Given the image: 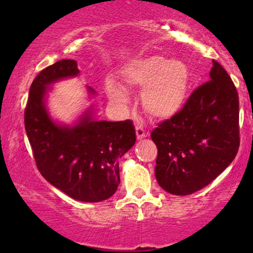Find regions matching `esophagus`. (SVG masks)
Segmentation results:
<instances>
[{
  "label": "esophagus",
  "mask_w": 253,
  "mask_h": 253,
  "mask_svg": "<svg viewBox=\"0 0 253 253\" xmlns=\"http://www.w3.org/2000/svg\"><path fill=\"white\" fill-rule=\"evenodd\" d=\"M136 134H137V139H143V138L147 137V133L145 132V130L143 129V127L140 126H136Z\"/></svg>",
  "instance_id": "esophagus-1"
}]
</instances>
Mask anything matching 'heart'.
<instances>
[{
  "mask_svg": "<svg viewBox=\"0 0 253 253\" xmlns=\"http://www.w3.org/2000/svg\"><path fill=\"white\" fill-rule=\"evenodd\" d=\"M127 88L143 89L141 105L153 119L166 120L184 107L191 82L190 69L184 62L169 60L161 55L136 58L121 71ZM106 93L113 102H127L129 93L113 79L106 82Z\"/></svg>",
  "mask_w": 253,
  "mask_h": 253,
  "instance_id": "obj_1",
  "label": "heart"
}]
</instances>
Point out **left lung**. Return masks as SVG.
<instances>
[{"mask_svg":"<svg viewBox=\"0 0 253 253\" xmlns=\"http://www.w3.org/2000/svg\"><path fill=\"white\" fill-rule=\"evenodd\" d=\"M210 77V82L193 91L181 112L151 133L158 147L155 177L171 195H191L209 185L237 154L236 87L216 61Z\"/></svg>","mask_w":253,"mask_h":253,"instance_id":"8db88e82","label":"left lung"}]
</instances>
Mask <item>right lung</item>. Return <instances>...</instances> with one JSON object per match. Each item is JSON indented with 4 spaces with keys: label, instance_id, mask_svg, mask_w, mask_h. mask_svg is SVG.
<instances>
[{
    "label": "right lung",
    "instance_id": "obj_1",
    "mask_svg": "<svg viewBox=\"0 0 253 253\" xmlns=\"http://www.w3.org/2000/svg\"><path fill=\"white\" fill-rule=\"evenodd\" d=\"M75 60H62L43 69L30 87L25 108V130L37 167L46 181L72 199L85 203L106 200L120 184L119 159L136 143L130 120L100 121L88 107L74 124L50 116L47 107L49 86L77 77ZM88 94L95 91L87 86Z\"/></svg>",
    "mask_w": 253,
    "mask_h": 253
}]
</instances>
